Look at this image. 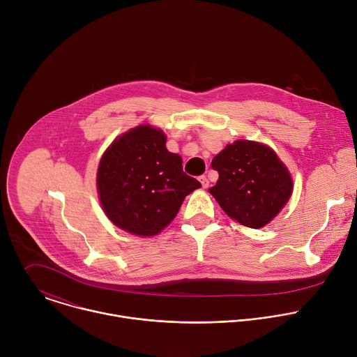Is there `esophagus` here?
I'll return each instance as SVG.
<instances>
[{"mask_svg": "<svg viewBox=\"0 0 357 357\" xmlns=\"http://www.w3.org/2000/svg\"><path fill=\"white\" fill-rule=\"evenodd\" d=\"M199 181H200L202 186H203V188H205V189H206V188L209 186V179H208V178H206L205 175H202V176L199 178Z\"/></svg>", "mask_w": 357, "mask_h": 357, "instance_id": "esophagus-1", "label": "esophagus"}]
</instances>
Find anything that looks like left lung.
<instances>
[{"label": "left lung", "instance_id": "obj_1", "mask_svg": "<svg viewBox=\"0 0 357 357\" xmlns=\"http://www.w3.org/2000/svg\"><path fill=\"white\" fill-rule=\"evenodd\" d=\"M219 179L209 192L227 216L260 229L271 222L292 193V179L275 152L259 142L229 144L212 161Z\"/></svg>", "mask_w": 357, "mask_h": 357}]
</instances>
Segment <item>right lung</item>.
I'll list each match as a JSON object with an SVG mask.
<instances>
[{
	"mask_svg": "<svg viewBox=\"0 0 357 357\" xmlns=\"http://www.w3.org/2000/svg\"><path fill=\"white\" fill-rule=\"evenodd\" d=\"M161 130L139 126L117 138L101 157L97 189L109 219L137 236H155L176 216L200 182L182 169Z\"/></svg>",
	"mask_w": 357,
	"mask_h": 357,
	"instance_id": "add662e5",
	"label": "right lung"
}]
</instances>
